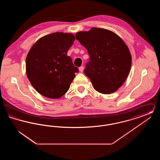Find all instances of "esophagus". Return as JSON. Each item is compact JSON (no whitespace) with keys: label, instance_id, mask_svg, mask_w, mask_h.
<instances>
[{"label":"esophagus","instance_id":"esophagus-1","mask_svg":"<svg viewBox=\"0 0 160 160\" xmlns=\"http://www.w3.org/2000/svg\"><path fill=\"white\" fill-rule=\"evenodd\" d=\"M84 70V67L83 66H81V67H79V71H80V72H83Z\"/></svg>","mask_w":160,"mask_h":160}]
</instances>
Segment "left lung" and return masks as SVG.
I'll return each instance as SVG.
<instances>
[{
    "mask_svg": "<svg viewBox=\"0 0 160 160\" xmlns=\"http://www.w3.org/2000/svg\"><path fill=\"white\" fill-rule=\"evenodd\" d=\"M76 38L89 55L84 72L94 89L104 94L117 91L125 82L131 66V54L123 41L114 32L97 28L79 32Z\"/></svg>",
    "mask_w": 160,
    "mask_h": 160,
    "instance_id": "obj_1",
    "label": "left lung"
}]
</instances>
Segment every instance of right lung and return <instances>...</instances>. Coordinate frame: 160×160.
Wrapping results in <instances>:
<instances>
[{
	"instance_id": "obj_1",
	"label": "right lung",
	"mask_w": 160,
	"mask_h": 160,
	"mask_svg": "<svg viewBox=\"0 0 160 160\" xmlns=\"http://www.w3.org/2000/svg\"><path fill=\"white\" fill-rule=\"evenodd\" d=\"M71 33L46 35L32 46L26 62L27 77L35 89L48 98H59L69 89L78 69L67 56L73 44Z\"/></svg>"
}]
</instances>
